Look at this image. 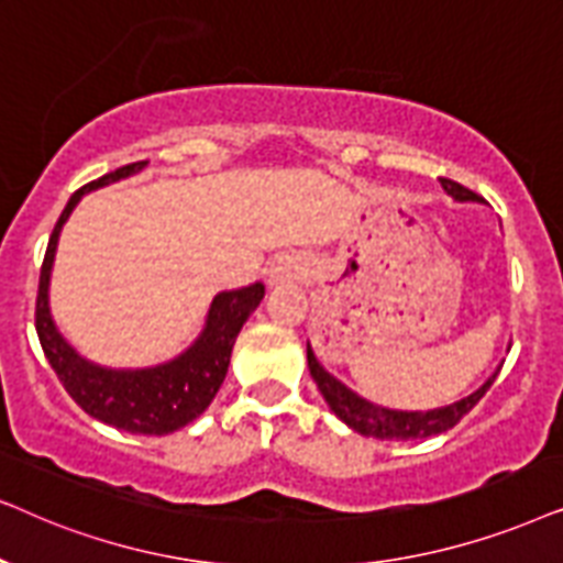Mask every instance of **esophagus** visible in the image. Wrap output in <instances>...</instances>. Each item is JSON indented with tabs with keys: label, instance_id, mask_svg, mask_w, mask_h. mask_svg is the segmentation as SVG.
Here are the masks:
<instances>
[{
	"label": "esophagus",
	"instance_id": "esophagus-1",
	"mask_svg": "<svg viewBox=\"0 0 563 563\" xmlns=\"http://www.w3.org/2000/svg\"><path fill=\"white\" fill-rule=\"evenodd\" d=\"M303 273L301 262L296 257H280L275 260V265L269 267V286H277V283H288V280H296L298 275Z\"/></svg>",
	"mask_w": 563,
	"mask_h": 563
}]
</instances>
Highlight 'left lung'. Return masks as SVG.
Segmentation results:
<instances>
[{
	"label": "left lung",
	"instance_id": "1",
	"mask_svg": "<svg viewBox=\"0 0 563 563\" xmlns=\"http://www.w3.org/2000/svg\"><path fill=\"white\" fill-rule=\"evenodd\" d=\"M443 190L453 195L455 200H478V195L468 187H463L453 179H440ZM306 357H309V371L311 378L317 380L321 396L329 404V409L334 411L336 417L342 419L344 424L352 427V430L365 434V438H378V440H422L430 438V434L448 432L451 427L461 422L463 417L468 415L471 409L482 401V396L489 391V386L497 378L499 368L492 373L489 380L482 388H476L474 394L463 396L461 401L448 404V407L427 409V411H401V409H386L378 407L355 391H350L342 380H336L332 373L324 371V365L319 363L317 355H313L311 344H306Z\"/></svg>",
	"mask_w": 563,
	"mask_h": 563
}]
</instances>
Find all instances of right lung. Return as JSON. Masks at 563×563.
Instances as JSON below:
<instances>
[{
    "label": "right lung",
    "instance_id": "right-lung-1",
    "mask_svg": "<svg viewBox=\"0 0 563 563\" xmlns=\"http://www.w3.org/2000/svg\"><path fill=\"white\" fill-rule=\"evenodd\" d=\"M144 167L146 162L125 164V167L108 172V175L79 187L71 195L64 213L58 216L54 234L48 239L46 257H43L35 301V329L51 368L56 371L66 394L89 417L133 434H169L203 415L213 396L219 394L223 378H227L236 334L242 332L244 321L265 298V286L252 283L246 288L223 290V294L216 296L198 340L185 352H179L177 357L167 360V363L152 365V368L115 371L102 368V365H95L81 357L58 334L48 309L51 267H54L58 234H62L66 219L77 208L81 195L136 175Z\"/></svg>",
    "mask_w": 563,
    "mask_h": 563
}]
</instances>
